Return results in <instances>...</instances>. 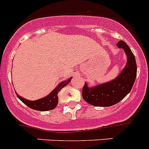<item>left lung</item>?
Here are the masks:
<instances>
[{
  "label": "left lung",
  "mask_w": 149,
  "mask_h": 149,
  "mask_svg": "<svg viewBox=\"0 0 149 149\" xmlns=\"http://www.w3.org/2000/svg\"><path fill=\"white\" fill-rule=\"evenodd\" d=\"M117 46L125 50L127 57L126 65L121 73L110 82L92 88H89L85 82L82 88V97L91 105L111 107L121 101L131 91L136 76L135 57L125 42L119 41Z\"/></svg>",
  "instance_id": "1"
}]
</instances>
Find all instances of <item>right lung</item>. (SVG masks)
Returning <instances> with one entry per match:
<instances>
[{
    "label": "right lung",
    "mask_w": 149,
    "mask_h": 149,
    "mask_svg": "<svg viewBox=\"0 0 149 149\" xmlns=\"http://www.w3.org/2000/svg\"><path fill=\"white\" fill-rule=\"evenodd\" d=\"M71 79H72V77L69 78L66 81L61 82L59 85H57L55 88L49 94H48L47 96L45 97L37 100H28L25 98H23L22 97L19 96L16 92H15V94L21 101L23 102L25 105L28 106L29 108L38 111L52 110L53 109H55L56 106L58 105V92L64 86H66L70 82Z\"/></svg>",
    "instance_id": "right-lung-1"
}]
</instances>
